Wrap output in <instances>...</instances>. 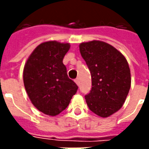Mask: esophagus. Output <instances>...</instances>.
Instances as JSON below:
<instances>
[{
	"instance_id": "obj_1",
	"label": "esophagus",
	"mask_w": 149,
	"mask_h": 149,
	"mask_svg": "<svg viewBox=\"0 0 149 149\" xmlns=\"http://www.w3.org/2000/svg\"><path fill=\"white\" fill-rule=\"evenodd\" d=\"M74 82H75V84H76L77 85H79V79H74Z\"/></svg>"
}]
</instances>
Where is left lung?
Segmentation results:
<instances>
[{
  "label": "left lung",
  "instance_id": "obj_1",
  "mask_svg": "<svg viewBox=\"0 0 149 149\" xmlns=\"http://www.w3.org/2000/svg\"><path fill=\"white\" fill-rule=\"evenodd\" d=\"M79 51L92 78L87 105L98 116L109 117L122 108L130 89L128 61L113 45L100 40L79 44Z\"/></svg>",
  "mask_w": 149,
  "mask_h": 149
}]
</instances>
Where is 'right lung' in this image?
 <instances>
[{"label": "right lung", "instance_id": "add662e5", "mask_svg": "<svg viewBox=\"0 0 149 149\" xmlns=\"http://www.w3.org/2000/svg\"><path fill=\"white\" fill-rule=\"evenodd\" d=\"M70 48V43L43 42L32 51L24 66L23 81L28 97L39 111L49 116L65 110L78 89L63 64Z\"/></svg>", "mask_w": 149, "mask_h": 149}]
</instances>
